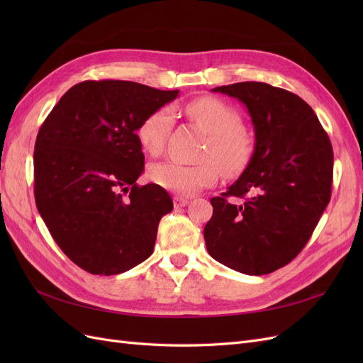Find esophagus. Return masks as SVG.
<instances>
[{"label": "esophagus", "instance_id": "34e87169", "mask_svg": "<svg viewBox=\"0 0 363 363\" xmlns=\"http://www.w3.org/2000/svg\"><path fill=\"white\" fill-rule=\"evenodd\" d=\"M174 207L175 208H182L184 206L189 204V200L188 199H183V196H174Z\"/></svg>", "mask_w": 363, "mask_h": 363}]
</instances>
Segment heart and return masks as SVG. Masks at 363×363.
<instances>
[{"mask_svg":"<svg viewBox=\"0 0 363 363\" xmlns=\"http://www.w3.org/2000/svg\"><path fill=\"white\" fill-rule=\"evenodd\" d=\"M186 113L208 135L203 152L206 160L196 164L160 162L150 168V179L172 194L189 196L213 186L219 179V168L227 175L242 171L251 156V139L240 128L239 113L218 98H199L186 106ZM171 124L169 107L151 112L138 130L140 145L152 156L160 155Z\"/></svg>","mask_w":363,"mask_h":363,"instance_id":"1","label":"heart"}]
</instances>
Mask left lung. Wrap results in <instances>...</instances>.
Segmentation results:
<instances>
[{"mask_svg":"<svg viewBox=\"0 0 363 363\" xmlns=\"http://www.w3.org/2000/svg\"><path fill=\"white\" fill-rule=\"evenodd\" d=\"M213 92L247 106L256 144L242 175L211 200L206 247L223 265L263 276L288 265L311 239L330 201L333 148L298 95L260 82L219 86Z\"/></svg>","mask_w":363,"mask_h":363,"instance_id":"8db88e82","label":"left lung"}]
</instances>
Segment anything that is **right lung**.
Returning a JSON list of instances; mask_svg holds the SVG:
<instances>
[{"label": "right lung", "instance_id": "1", "mask_svg": "<svg viewBox=\"0 0 363 363\" xmlns=\"http://www.w3.org/2000/svg\"><path fill=\"white\" fill-rule=\"evenodd\" d=\"M135 82L87 80L54 106L36 138L35 200L52 239L77 267L113 276L155 248L169 194L136 180L144 152L136 131L177 98Z\"/></svg>", "mask_w": 363, "mask_h": 363}]
</instances>
